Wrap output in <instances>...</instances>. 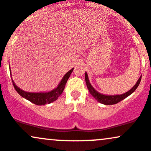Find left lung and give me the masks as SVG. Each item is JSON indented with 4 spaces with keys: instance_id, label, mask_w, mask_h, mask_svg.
<instances>
[{
    "instance_id": "1",
    "label": "left lung",
    "mask_w": 151,
    "mask_h": 151,
    "mask_svg": "<svg viewBox=\"0 0 151 151\" xmlns=\"http://www.w3.org/2000/svg\"><path fill=\"white\" fill-rule=\"evenodd\" d=\"M85 79H86V83L87 85V87H88V89L89 90L90 93L93 96L95 97L96 100L98 101L100 103L106 104V105H110V104H115L118 102H119L120 101L123 100L124 99H125L126 97H127L131 94H132L134 91L136 90V88H138L139 85L140 84V82H141V76L139 78V80H138L137 83H136L135 86H134L130 90H129L128 92H127L126 93L122 94V95H103V94H101L100 93L94 89V88L91 86L90 84L89 79H88V76L87 73L86 72V74H85Z\"/></svg>"
}]
</instances>
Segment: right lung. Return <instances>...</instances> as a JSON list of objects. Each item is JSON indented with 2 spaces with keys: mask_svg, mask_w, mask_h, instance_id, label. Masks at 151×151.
I'll return each instance as SVG.
<instances>
[{
  "mask_svg": "<svg viewBox=\"0 0 151 151\" xmlns=\"http://www.w3.org/2000/svg\"><path fill=\"white\" fill-rule=\"evenodd\" d=\"M73 70V68L70 69L68 72H67L65 74L57 88L50 92H48V93H28V92H25L16 86L13 80L12 79V84H13L15 90L20 96L30 101L32 103L37 104V105H44L46 104H50L54 101L56 100L58 97L61 95ZM10 75H11V71H10Z\"/></svg>",
  "mask_w": 151,
  "mask_h": 151,
  "instance_id": "1",
  "label": "right lung"
}]
</instances>
